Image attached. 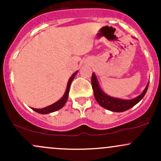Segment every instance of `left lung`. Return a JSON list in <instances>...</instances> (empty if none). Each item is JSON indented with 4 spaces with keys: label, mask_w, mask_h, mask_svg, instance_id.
Instances as JSON below:
<instances>
[{
    "label": "left lung",
    "mask_w": 161,
    "mask_h": 161,
    "mask_svg": "<svg viewBox=\"0 0 161 161\" xmlns=\"http://www.w3.org/2000/svg\"><path fill=\"white\" fill-rule=\"evenodd\" d=\"M149 83H147V86H146L144 92L138 96L137 97L134 99L131 100H123V99H118L115 97H110V96L107 95L104 92L101 91L98 82H97V78H96L95 73H92V86L93 88L94 95L97 101V102L101 105L102 108H104L107 110H110V111L114 112H123L125 110H129L131 108L135 106L136 104H138L141 100L143 98V97L147 92V88H148Z\"/></svg>",
    "instance_id": "left-lung-1"
}]
</instances>
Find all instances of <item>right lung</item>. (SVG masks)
Instances as JSON below:
<instances>
[{"mask_svg":"<svg viewBox=\"0 0 161 161\" xmlns=\"http://www.w3.org/2000/svg\"><path fill=\"white\" fill-rule=\"evenodd\" d=\"M76 73H77V71L75 72V73L72 75V76L69 78V81H68V84H67V87H66V92H65V94H64V95L63 96V97L61 99L59 100L58 101H57V102L54 103V104L50 105V106H48V107H46V108H42V109L32 108V110H35V111L37 113H38V114H49V113L54 112V111H56V110H60V109H61L64 106V104H66V101H67L68 95H69L70 85H71L72 81L73 80V79H74L75 75Z\"/></svg>","mask_w":161,"mask_h":161,"instance_id":"1","label":"right lung"}]
</instances>
